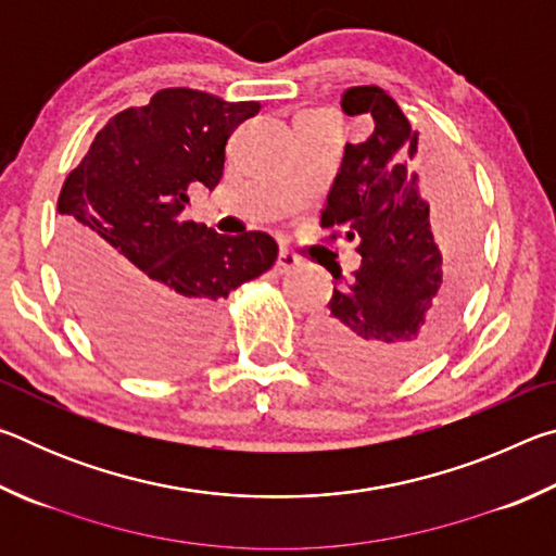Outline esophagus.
Here are the masks:
<instances>
[{
    "label": "esophagus",
    "mask_w": 556,
    "mask_h": 556,
    "mask_svg": "<svg viewBox=\"0 0 556 556\" xmlns=\"http://www.w3.org/2000/svg\"><path fill=\"white\" fill-rule=\"evenodd\" d=\"M299 265H301V260H299V255H294V252H289V250L279 252V260H277L279 275H289V271L299 269Z\"/></svg>",
    "instance_id": "34e87169"
}]
</instances>
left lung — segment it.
<instances>
[{"instance_id":"left-lung-1","label":"left lung","mask_w":556,"mask_h":556,"mask_svg":"<svg viewBox=\"0 0 556 556\" xmlns=\"http://www.w3.org/2000/svg\"><path fill=\"white\" fill-rule=\"evenodd\" d=\"M345 115H370L372 135L345 144L321 228L357 242L361 267L333 289L328 312L316 318L312 343L326 368L353 380H394L419 368L446 338L466 296L476 255V225L466 195H456L444 166H437L448 213L429 215L419 152L397 102L378 86L343 92ZM341 279V269L331 271Z\"/></svg>"}]
</instances>
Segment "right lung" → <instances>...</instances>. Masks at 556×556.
<instances>
[{"label": "right lung", "mask_w": 556, "mask_h": 556, "mask_svg": "<svg viewBox=\"0 0 556 556\" xmlns=\"http://www.w3.org/2000/svg\"><path fill=\"white\" fill-rule=\"evenodd\" d=\"M260 102L164 88L108 119L59 195L61 275L105 353L137 372H178L213 353L220 306L277 260L267 232L184 220L188 188L218 186L232 129Z\"/></svg>", "instance_id": "right-lung-1"}]
</instances>
